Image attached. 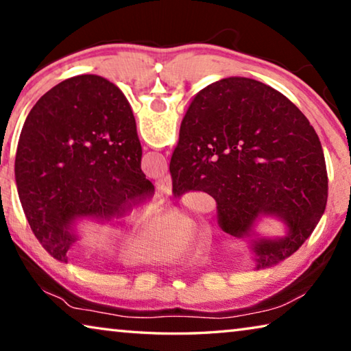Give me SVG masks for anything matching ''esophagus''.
Listing matches in <instances>:
<instances>
[{"mask_svg":"<svg viewBox=\"0 0 351 351\" xmlns=\"http://www.w3.org/2000/svg\"><path fill=\"white\" fill-rule=\"evenodd\" d=\"M154 184H156V189L159 190V192L164 195H170V192H171V176L170 175H164L162 178H159V180Z\"/></svg>","mask_w":351,"mask_h":351,"instance_id":"esophagus-1","label":"esophagus"}]
</instances>
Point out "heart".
Listing matches in <instances>:
<instances>
[{
  "label": "heart",
  "mask_w": 351,
  "mask_h": 351,
  "mask_svg": "<svg viewBox=\"0 0 351 351\" xmlns=\"http://www.w3.org/2000/svg\"><path fill=\"white\" fill-rule=\"evenodd\" d=\"M147 217L145 209L132 207L122 215V235L112 239L106 252L119 255L123 265H145L169 261L181 257L192 247L195 241V230L186 218L180 215H165L148 223L132 240L127 241L125 235L133 232Z\"/></svg>",
  "instance_id": "obj_1"
}]
</instances>
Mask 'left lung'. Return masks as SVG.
<instances>
[{
  "label": "left lung",
  "instance_id": "obj_1",
  "mask_svg": "<svg viewBox=\"0 0 351 351\" xmlns=\"http://www.w3.org/2000/svg\"><path fill=\"white\" fill-rule=\"evenodd\" d=\"M127 97L110 80L85 74L40 97L23 125L15 180L25 215L52 257L68 261L85 221L105 224L153 184Z\"/></svg>",
  "mask_w": 351,
  "mask_h": 351
}]
</instances>
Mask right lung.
Wrapping results in <instances>:
<instances>
[{"label":"right lung","instance_id":"1","mask_svg":"<svg viewBox=\"0 0 351 351\" xmlns=\"http://www.w3.org/2000/svg\"><path fill=\"white\" fill-rule=\"evenodd\" d=\"M173 193H209L224 234L246 239L255 269L268 268L304 245L328 197L325 159L304 112L247 77H228L189 105L170 159ZM274 217L287 229L263 237L256 226Z\"/></svg>","mask_w":351,"mask_h":351}]
</instances>
